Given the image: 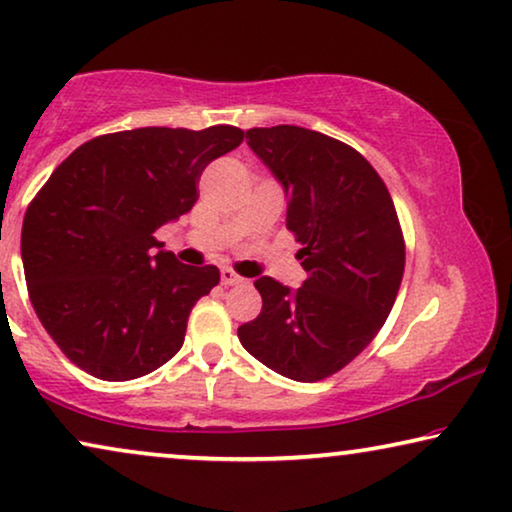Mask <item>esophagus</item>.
<instances>
[{
  "label": "esophagus",
  "mask_w": 512,
  "mask_h": 512,
  "mask_svg": "<svg viewBox=\"0 0 512 512\" xmlns=\"http://www.w3.org/2000/svg\"><path fill=\"white\" fill-rule=\"evenodd\" d=\"M244 277L237 275V272L233 268H223L221 270V284L226 286H235V284H242Z\"/></svg>",
  "instance_id": "esophagus-1"
}]
</instances>
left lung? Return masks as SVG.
Listing matches in <instances>:
<instances>
[{
	"instance_id": "8db88e82",
	"label": "left lung",
	"mask_w": 512,
	"mask_h": 512,
	"mask_svg": "<svg viewBox=\"0 0 512 512\" xmlns=\"http://www.w3.org/2000/svg\"><path fill=\"white\" fill-rule=\"evenodd\" d=\"M286 191V228L303 244L298 291L256 279L263 310L237 328L247 352L296 382L338 373L387 321L405 270L394 200L352 146L298 125L247 130Z\"/></svg>"
}]
</instances>
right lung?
Here are the masks:
<instances>
[{"label":"right lung","mask_w":512,"mask_h":512,"mask_svg":"<svg viewBox=\"0 0 512 512\" xmlns=\"http://www.w3.org/2000/svg\"><path fill=\"white\" fill-rule=\"evenodd\" d=\"M242 139L235 125L111 132L34 195L20 235L27 293L74 366L125 382L179 352L188 314L221 275L179 263L153 233L191 212L202 170Z\"/></svg>","instance_id":"right-lung-1"}]
</instances>
